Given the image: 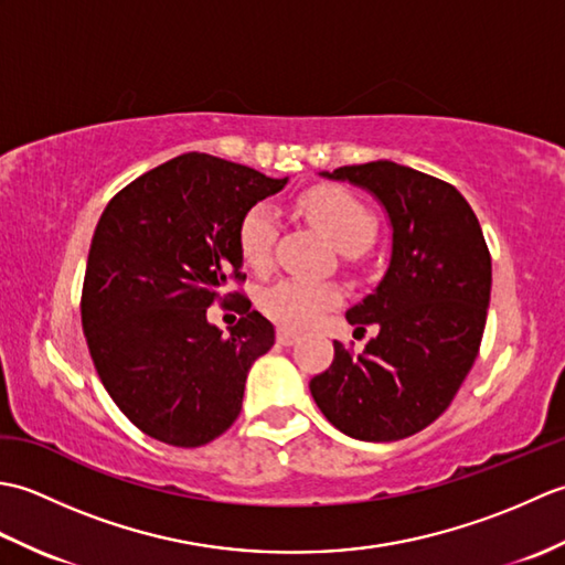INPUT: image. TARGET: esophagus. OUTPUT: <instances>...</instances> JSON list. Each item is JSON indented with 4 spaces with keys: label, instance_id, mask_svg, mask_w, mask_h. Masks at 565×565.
I'll list each match as a JSON object with an SVG mask.
<instances>
[{
    "label": "esophagus",
    "instance_id": "obj_1",
    "mask_svg": "<svg viewBox=\"0 0 565 565\" xmlns=\"http://www.w3.org/2000/svg\"><path fill=\"white\" fill-rule=\"evenodd\" d=\"M276 342L284 344V347H291L298 342V334L294 330H286V328H279L276 330Z\"/></svg>",
    "mask_w": 565,
    "mask_h": 565
}]
</instances>
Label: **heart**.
<instances>
[{
	"instance_id": "obj_1",
	"label": "heart",
	"mask_w": 565,
	"mask_h": 565,
	"mask_svg": "<svg viewBox=\"0 0 565 565\" xmlns=\"http://www.w3.org/2000/svg\"><path fill=\"white\" fill-rule=\"evenodd\" d=\"M301 213L316 225V231L340 252V255H359L376 235V218L362 201L340 186L310 189L298 201ZM276 215L269 206H252L237 227V247L245 264L252 269H267L274 255ZM342 294L332 284H313L284 279L271 284L259 296V306L271 320L286 328L306 330L340 306Z\"/></svg>"
}]
</instances>
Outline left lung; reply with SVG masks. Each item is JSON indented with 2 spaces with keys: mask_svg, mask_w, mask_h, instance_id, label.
Listing matches in <instances>:
<instances>
[{
  "mask_svg": "<svg viewBox=\"0 0 565 565\" xmlns=\"http://www.w3.org/2000/svg\"><path fill=\"white\" fill-rule=\"evenodd\" d=\"M369 191L388 215L391 259L376 289L347 310L379 334L352 356L334 342L310 381L320 413L362 441L415 435L447 411L481 347L493 267L473 209L451 184L376 160L320 172Z\"/></svg>",
  "mask_w": 565,
  "mask_h": 565,
  "instance_id": "left-lung-1",
  "label": "left lung"
}]
</instances>
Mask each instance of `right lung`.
<instances>
[{
    "label": "right lung",
    "instance_id": "right-lung-1",
    "mask_svg": "<svg viewBox=\"0 0 565 565\" xmlns=\"http://www.w3.org/2000/svg\"><path fill=\"white\" fill-rule=\"evenodd\" d=\"M289 182L213 154L186 152L109 201L92 237L82 330L121 413L172 447H201L231 427L247 371L274 344V326L243 296L223 334L206 310L245 279L237 227Z\"/></svg>",
    "mask_w": 565,
    "mask_h": 565
}]
</instances>
